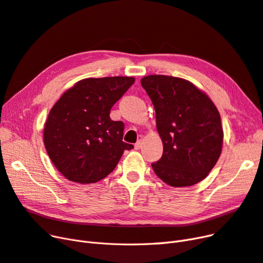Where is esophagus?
I'll use <instances>...</instances> for the list:
<instances>
[{
	"instance_id": "34e87169",
	"label": "esophagus",
	"mask_w": 263,
	"mask_h": 263,
	"mask_svg": "<svg viewBox=\"0 0 263 263\" xmlns=\"http://www.w3.org/2000/svg\"><path fill=\"white\" fill-rule=\"evenodd\" d=\"M142 144H143V141H142V140H139L137 143H135L134 148H135V149H140V148L142 147Z\"/></svg>"
}]
</instances>
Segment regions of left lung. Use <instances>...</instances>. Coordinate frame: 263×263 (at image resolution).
Masks as SVG:
<instances>
[{"instance_id":"1","label":"left lung","mask_w":263,"mask_h":263,"mask_svg":"<svg viewBox=\"0 0 263 263\" xmlns=\"http://www.w3.org/2000/svg\"><path fill=\"white\" fill-rule=\"evenodd\" d=\"M156 111L162 157L152 167L173 187L194 185L217 163L223 144L219 110L210 97L189 80L164 74L142 78Z\"/></svg>"}]
</instances>
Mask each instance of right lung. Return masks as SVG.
<instances>
[{
	"mask_svg": "<svg viewBox=\"0 0 263 263\" xmlns=\"http://www.w3.org/2000/svg\"><path fill=\"white\" fill-rule=\"evenodd\" d=\"M133 77L86 78L65 91L44 123L43 142L55 168L71 182L96 183L108 176L124 151L122 121L109 114L134 83Z\"/></svg>",
	"mask_w": 263,
	"mask_h": 263,
	"instance_id": "obj_1",
	"label": "right lung"
}]
</instances>
